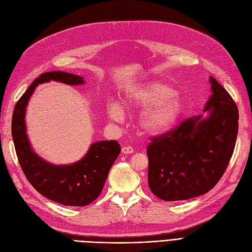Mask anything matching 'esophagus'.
Wrapping results in <instances>:
<instances>
[{"mask_svg": "<svg viewBox=\"0 0 252 252\" xmlns=\"http://www.w3.org/2000/svg\"><path fill=\"white\" fill-rule=\"evenodd\" d=\"M133 151H134V150H133L132 147H129V146L123 147V148H122V153H123V154H132Z\"/></svg>", "mask_w": 252, "mask_h": 252, "instance_id": "34e87169", "label": "esophagus"}]
</instances>
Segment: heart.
Instances as JSON below:
<instances>
[{
  "mask_svg": "<svg viewBox=\"0 0 252 252\" xmlns=\"http://www.w3.org/2000/svg\"><path fill=\"white\" fill-rule=\"evenodd\" d=\"M124 109H141L137 126L146 134L155 135L167 131L181 117L185 102L171 86L160 82H146L130 86L121 101ZM108 118L114 122L123 119L117 103L107 104Z\"/></svg>",
  "mask_w": 252,
  "mask_h": 252,
  "instance_id": "obj_1",
  "label": "heart"
}]
</instances>
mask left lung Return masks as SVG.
Listing matches in <instances>:
<instances>
[{
  "label": "left lung",
  "instance_id": "obj_1",
  "mask_svg": "<svg viewBox=\"0 0 252 252\" xmlns=\"http://www.w3.org/2000/svg\"><path fill=\"white\" fill-rule=\"evenodd\" d=\"M203 112L176 130L152 138L147 148L148 185L164 201L187 200L209 192L226 170L235 149L239 112L214 77Z\"/></svg>",
  "mask_w": 252,
  "mask_h": 252
}]
</instances>
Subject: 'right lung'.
Wrapping results in <instances>:
<instances>
[{
	"mask_svg": "<svg viewBox=\"0 0 252 252\" xmlns=\"http://www.w3.org/2000/svg\"><path fill=\"white\" fill-rule=\"evenodd\" d=\"M57 81L68 85L84 84V78L62 71L47 72L34 80L15 104L11 131L25 176L42 196L63 205L85 206L101 194L108 172L121 152L117 141L93 143L83 158L70 164H54L35 153L26 128V107L41 83Z\"/></svg>",
	"mask_w": 252,
	"mask_h": 252,
	"instance_id": "right-lung-1",
	"label": "right lung"
}]
</instances>
